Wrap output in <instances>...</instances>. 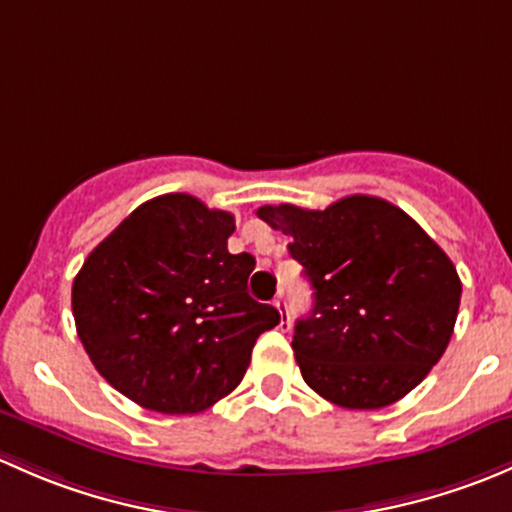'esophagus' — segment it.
Segmentation results:
<instances>
[{"label": "esophagus", "instance_id": "34e87169", "mask_svg": "<svg viewBox=\"0 0 512 512\" xmlns=\"http://www.w3.org/2000/svg\"><path fill=\"white\" fill-rule=\"evenodd\" d=\"M273 305H276L278 313H281V330H283V333H288V330H291V318H288L286 298H283V295H278V298L273 300Z\"/></svg>", "mask_w": 512, "mask_h": 512}]
</instances>
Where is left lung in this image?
<instances>
[{
    "label": "left lung",
    "instance_id": "left-lung-1",
    "mask_svg": "<svg viewBox=\"0 0 512 512\" xmlns=\"http://www.w3.org/2000/svg\"><path fill=\"white\" fill-rule=\"evenodd\" d=\"M291 236L313 286L293 352L310 389L345 409H382L409 394L449 347L461 303L451 258L394 204L352 194L323 212L261 207Z\"/></svg>",
    "mask_w": 512,
    "mask_h": 512
}]
</instances>
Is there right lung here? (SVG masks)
<instances>
[{"instance_id":"right-lung-1","label":"right lung","mask_w":512,"mask_h":512,"mask_svg":"<svg viewBox=\"0 0 512 512\" xmlns=\"http://www.w3.org/2000/svg\"><path fill=\"white\" fill-rule=\"evenodd\" d=\"M234 214L192 194L140 204L73 278L76 330L120 394L160 414H197L234 392L273 305L246 293L256 261L229 254Z\"/></svg>"}]
</instances>
